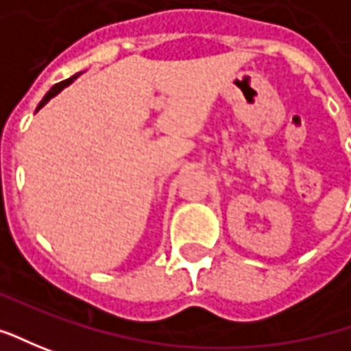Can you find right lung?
<instances>
[{"mask_svg":"<svg viewBox=\"0 0 351 351\" xmlns=\"http://www.w3.org/2000/svg\"><path fill=\"white\" fill-rule=\"evenodd\" d=\"M79 75H81V73H75L73 77L66 79V81H62V83H56L54 87H52L50 91L46 93V95H44V99H43V101H40V104H38V108H36V110H40V108H43L44 104L48 103L50 99H54V97H56V95H58V93H62V91H64V89H66L67 85H71V83H73V81H75V79L79 77Z\"/></svg>","mask_w":351,"mask_h":351,"instance_id":"obj_1","label":"right lung"}]
</instances>
